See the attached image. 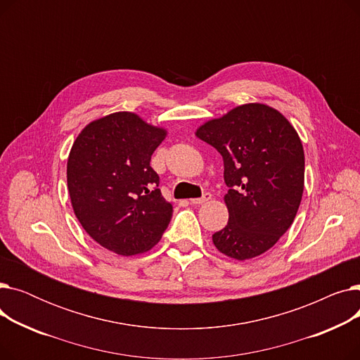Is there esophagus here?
Returning <instances> with one entry per match:
<instances>
[{"instance_id": "1", "label": "esophagus", "mask_w": 360, "mask_h": 360, "mask_svg": "<svg viewBox=\"0 0 360 360\" xmlns=\"http://www.w3.org/2000/svg\"><path fill=\"white\" fill-rule=\"evenodd\" d=\"M210 198H212V194H210V193H205V194H202V197H200V198H193V200H191V204L200 205V204H202V202H205V201H209Z\"/></svg>"}]
</instances>
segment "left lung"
Listing matches in <instances>:
<instances>
[{
    "label": "left lung",
    "mask_w": 360,
    "mask_h": 360,
    "mask_svg": "<svg viewBox=\"0 0 360 360\" xmlns=\"http://www.w3.org/2000/svg\"><path fill=\"white\" fill-rule=\"evenodd\" d=\"M197 137L221 155L229 188V221L213 235L216 248L240 261L269 251L290 228L304 193L297 132L278 110L248 103L205 122Z\"/></svg>",
    "instance_id": "left-lung-1"
}]
</instances>
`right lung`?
I'll return each mask as SVG.
<instances>
[{
  "label": "right lung",
  "mask_w": 360,
  "mask_h": 360,
  "mask_svg": "<svg viewBox=\"0 0 360 360\" xmlns=\"http://www.w3.org/2000/svg\"><path fill=\"white\" fill-rule=\"evenodd\" d=\"M166 136L136 113L90 122L74 141L67 182L75 216L109 251L136 255L160 240L174 207L159 190L151 155Z\"/></svg>",
  "instance_id": "1"
}]
</instances>
